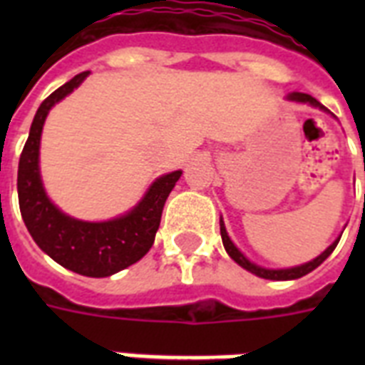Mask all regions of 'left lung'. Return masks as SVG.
Wrapping results in <instances>:
<instances>
[{
	"mask_svg": "<svg viewBox=\"0 0 365 365\" xmlns=\"http://www.w3.org/2000/svg\"><path fill=\"white\" fill-rule=\"evenodd\" d=\"M286 100H289V102H299V104H309L312 106V108H318V110L322 111H328V108H324L320 102H318L317 98H312L311 94H305V93H289L288 96H286ZM220 233H222V240H223V248H225V252L229 254V257L235 261V263H239L242 269H246V271H250L252 274H255V277L259 278H267V280H295V278H301L305 277V274H309L311 271H314L320 263H324V261L328 259L329 254L334 252L335 246H337V242H339L341 237H337V239L334 240V242L329 244L328 248L324 250L322 254L318 255V257H314V259L307 261V263H303V265H297V267H288V269H267V267H261V265H255L254 261H250L246 255L240 252L237 246H235V242L231 239H229L227 235V229H225V223H223V220L220 217Z\"/></svg>",
	"mask_w": 365,
	"mask_h": 365,
	"instance_id": "1",
	"label": "left lung"
}]
</instances>
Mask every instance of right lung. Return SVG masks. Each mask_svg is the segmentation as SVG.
I'll return each mask as SVG.
<instances>
[{"instance_id": "right-lung-1", "label": "right lung", "mask_w": 365, "mask_h": 365, "mask_svg": "<svg viewBox=\"0 0 365 365\" xmlns=\"http://www.w3.org/2000/svg\"><path fill=\"white\" fill-rule=\"evenodd\" d=\"M88 73L91 71H83L43 100L20 155L16 187L20 214L37 246L58 265L77 274L104 278L140 261L153 246L163 206L182 176V170L157 178L134 208L108 222L71 217L48 199L39 170L43 125L53 106L73 93Z\"/></svg>"}]
</instances>
